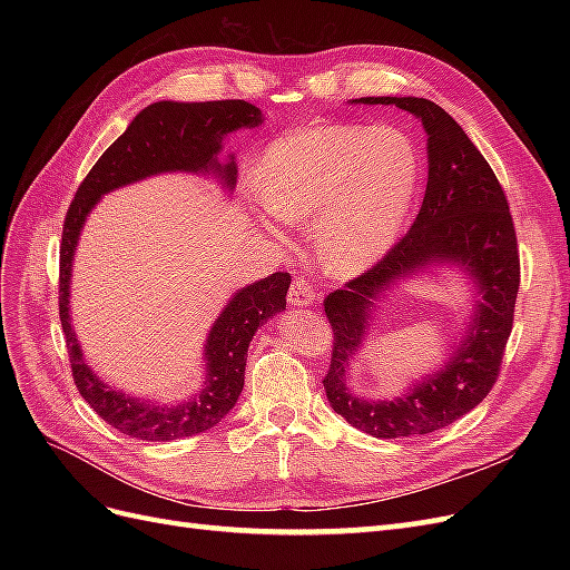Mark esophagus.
<instances>
[{"label":"esophagus","mask_w":570,"mask_h":570,"mask_svg":"<svg viewBox=\"0 0 570 570\" xmlns=\"http://www.w3.org/2000/svg\"><path fill=\"white\" fill-rule=\"evenodd\" d=\"M287 299H289V304H295V306H312L318 299V289L308 278H297L289 287Z\"/></svg>","instance_id":"34e87169"}]
</instances>
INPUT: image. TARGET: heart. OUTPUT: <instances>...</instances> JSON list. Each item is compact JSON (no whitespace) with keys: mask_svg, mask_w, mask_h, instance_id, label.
Returning a JSON list of instances; mask_svg holds the SVG:
<instances>
[{"mask_svg":"<svg viewBox=\"0 0 570 570\" xmlns=\"http://www.w3.org/2000/svg\"><path fill=\"white\" fill-rule=\"evenodd\" d=\"M419 180L416 145L387 126L297 128L258 161L266 209L287 223L312 220L318 262L335 275L366 271L396 245Z\"/></svg>","mask_w":570,"mask_h":570,"instance_id":"heart-1","label":"heart"}]
</instances>
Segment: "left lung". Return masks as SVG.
<instances>
[{
	"instance_id": "left-lung-1",
	"label": "left lung",
	"mask_w": 570,
	"mask_h": 570,
	"mask_svg": "<svg viewBox=\"0 0 570 570\" xmlns=\"http://www.w3.org/2000/svg\"><path fill=\"white\" fill-rule=\"evenodd\" d=\"M356 105H392L428 132V185L411 230L381 262L325 297L333 325V358L323 377L327 402L368 435L394 440L428 435L465 416L497 383L521 285L519 243L502 185L456 120L423 97H361ZM438 263L472 275L481 299L464 340L448 364L394 401H364L346 373L365 341L372 302L392 284Z\"/></svg>"
}]
</instances>
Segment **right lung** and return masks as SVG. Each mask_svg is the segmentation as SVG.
Returning a JSON list of instances; mask_svg holds the SVG:
<instances>
[{
	"label": "right lung",
	"mask_w": 570,
	"mask_h": 570,
	"mask_svg": "<svg viewBox=\"0 0 570 570\" xmlns=\"http://www.w3.org/2000/svg\"><path fill=\"white\" fill-rule=\"evenodd\" d=\"M262 111L245 99L154 101L132 118L128 130L101 154L68 206L59 249V318L78 392L99 419L124 435L168 442L193 438L220 423L245 385L247 350L254 333L285 308L289 273H273L237 289L214 321L204 344L206 377L202 390L176 406H159L99 381L85 364L71 325V271L80 230L101 195L157 174H214L228 189L237 183L235 157L218 161L223 137L262 124Z\"/></svg>",
	"instance_id": "add662e5"
}]
</instances>
